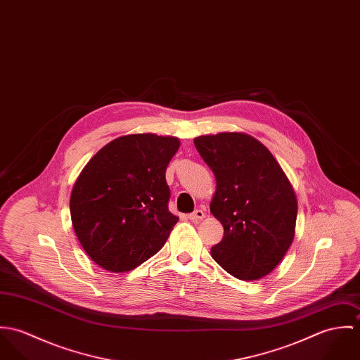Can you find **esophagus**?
<instances>
[{"label":"esophagus","mask_w":360,"mask_h":360,"mask_svg":"<svg viewBox=\"0 0 360 360\" xmlns=\"http://www.w3.org/2000/svg\"><path fill=\"white\" fill-rule=\"evenodd\" d=\"M188 217H190V220H193V221H200V220H202V219L205 217V212H204L202 209H197V210H194L193 213H190Z\"/></svg>","instance_id":"obj_1"}]
</instances>
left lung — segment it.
<instances>
[{"label": "left lung", "mask_w": 360, "mask_h": 360, "mask_svg": "<svg viewBox=\"0 0 360 360\" xmlns=\"http://www.w3.org/2000/svg\"><path fill=\"white\" fill-rule=\"evenodd\" d=\"M194 144L216 177L210 212L224 229L210 255L240 280L267 276L295 236L298 202L288 177L250 134L200 136Z\"/></svg>", "instance_id": "1"}]
</instances>
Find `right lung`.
Masks as SVG:
<instances>
[{
	"mask_svg": "<svg viewBox=\"0 0 360 360\" xmlns=\"http://www.w3.org/2000/svg\"><path fill=\"white\" fill-rule=\"evenodd\" d=\"M180 140L129 134L103 147L84 166L70 194L75 233L98 266L124 273L154 257L179 217L169 212L166 167Z\"/></svg>",
	"mask_w": 360,
	"mask_h": 360,
	"instance_id": "add662e5",
	"label": "right lung"
}]
</instances>
